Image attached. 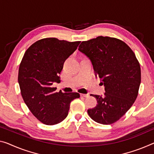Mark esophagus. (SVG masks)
Here are the masks:
<instances>
[{
  "mask_svg": "<svg viewBox=\"0 0 154 154\" xmlns=\"http://www.w3.org/2000/svg\"><path fill=\"white\" fill-rule=\"evenodd\" d=\"M80 96H81V97H85V98H86V97H88V94H80Z\"/></svg>",
  "mask_w": 154,
  "mask_h": 154,
  "instance_id": "34e87169",
  "label": "esophagus"
}]
</instances>
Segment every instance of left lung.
<instances>
[{"label": "left lung", "instance_id": "left-lung-1", "mask_svg": "<svg viewBox=\"0 0 154 154\" xmlns=\"http://www.w3.org/2000/svg\"><path fill=\"white\" fill-rule=\"evenodd\" d=\"M79 50L90 59L94 72L105 86L103 96L87 113L98 123L111 125L126 113L138 96L141 82L140 66L131 49L121 40L98 36L82 41Z\"/></svg>", "mask_w": 154, "mask_h": 154}]
</instances>
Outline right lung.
I'll use <instances>...</instances> for the list:
<instances>
[{
  "label": "right lung",
  "instance_id": "right-lung-1",
  "mask_svg": "<svg viewBox=\"0 0 154 154\" xmlns=\"http://www.w3.org/2000/svg\"><path fill=\"white\" fill-rule=\"evenodd\" d=\"M80 43L42 38L26 50L21 60L18 75L21 96L32 114L45 125L62 122L67 116L71 102L80 97L77 92H56L52 86L60 82L63 64Z\"/></svg>",
  "mask_w": 154,
  "mask_h": 154
}]
</instances>
